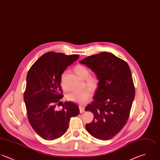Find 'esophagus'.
Wrapping results in <instances>:
<instances>
[{"label":"esophagus","instance_id":"1","mask_svg":"<svg viewBox=\"0 0 160 160\" xmlns=\"http://www.w3.org/2000/svg\"><path fill=\"white\" fill-rule=\"evenodd\" d=\"M79 110H80V113H82L84 112V107L79 106Z\"/></svg>","mask_w":160,"mask_h":160}]
</instances>
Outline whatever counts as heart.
<instances>
[{
	"label": "heart",
	"mask_w": 160,
	"mask_h": 160,
	"mask_svg": "<svg viewBox=\"0 0 160 160\" xmlns=\"http://www.w3.org/2000/svg\"><path fill=\"white\" fill-rule=\"evenodd\" d=\"M74 72L81 79L85 80V85L91 91H96L99 87V81L97 76H91L89 69L84 65H77L74 68ZM66 75V72H64L61 75V86H63L64 79ZM91 93L90 90L85 89L79 92H73L67 95L66 99L69 101L83 104L86 103L90 98Z\"/></svg>",
	"instance_id": "obj_1"
}]
</instances>
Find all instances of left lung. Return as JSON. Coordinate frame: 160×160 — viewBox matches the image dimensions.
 Instances as JSON below:
<instances>
[{
	"label": "left lung",
	"mask_w": 160,
	"mask_h": 160,
	"mask_svg": "<svg viewBox=\"0 0 160 160\" xmlns=\"http://www.w3.org/2000/svg\"><path fill=\"white\" fill-rule=\"evenodd\" d=\"M99 79L94 101L86 111L94 113L93 120L86 125L94 138L108 140L125 126L135 98V88L129 66L110 53L89 56L80 61Z\"/></svg>",
	"instance_id": "1"
}]
</instances>
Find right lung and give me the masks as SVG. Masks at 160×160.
<instances>
[{
  "instance_id": "right-lung-1",
  "label": "right lung",
  "mask_w": 160,
  "mask_h": 160,
  "mask_svg": "<svg viewBox=\"0 0 160 160\" xmlns=\"http://www.w3.org/2000/svg\"><path fill=\"white\" fill-rule=\"evenodd\" d=\"M79 57L78 54L47 53L28 72L23 98L28 121L35 132L46 140H53L64 135L71 117L79 113L78 106L71 102L62 104L61 110L55 108L63 97L59 93L62 92L61 74Z\"/></svg>"
}]
</instances>
